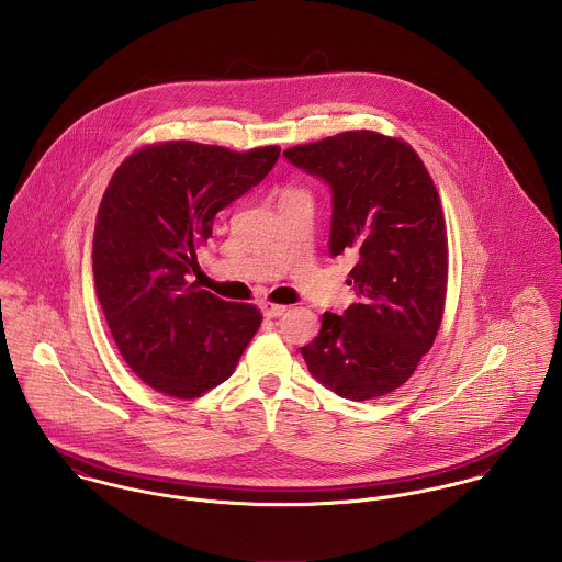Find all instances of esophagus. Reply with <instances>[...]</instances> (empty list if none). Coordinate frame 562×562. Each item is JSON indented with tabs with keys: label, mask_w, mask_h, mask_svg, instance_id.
Here are the masks:
<instances>
[{
	"label": "esophagus",
	"mask_w": 562,
	"mask_h": 562,
	"mask_svg": "<svg viewBox=\"0 0 562 562\" xmlns=\"http://www.w3.org/2000/svg\"><path fill=\"white\" fill-rule=\"evenodd\" d=\"M261 312L266 318H279L285 314L283 305H274V303H261Z\"/></svg>",
	"instance_id": "1"
}]
</instances>
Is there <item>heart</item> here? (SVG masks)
Masks as SVG:
<instances>
[{
	"label": "heart",
	"mask_w": 562,
	"mask_h": 562,
	"mask_svg": "<svg viewBox=\"0 0 562 562\" xmlns=\"http://www.w3.org/2000/svg\"><path fill=\"white\" fill-rule=\"evenodd\" d=\"M288 194H292V192H288Z\"/></svg>",
	"instance_id": "obj_1"
}]
</instances>
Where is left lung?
I'll use <instances>...</instances> for the list:
<instances>
[{
  "label": "left lung",
  "mask_w": 562,
  "mask_h": 562,
  "mask_svg": "<svg viewBox=\"0 0 562 562\" xmlns=\"http://www.w3.org/2000/svg\"><path fill=\"white\" fill-rule=\"evenodd\" d=\"M283 156L330 188V257H359L348 279L359 301L341 316L326 312L301 352L337 396H385L415 372L443 316L448 238L437 188L406 143L368 130Z\"/></svg>",
  "instance_id": "1"
}]
</instances>
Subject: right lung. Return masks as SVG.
<instances>
[{"label":"right lung","mask_w":562,"mask_h":562,"mask_svg":"<svg viewBox=\"0 0 562 562\" xmlns=\"http://www.w3.org/2000/svg\"><path fill=\"white\" fill-rule=\"evenodd\" d=\"M279 154L170 140L114 170L94 225V290L119 352L156 392L196 398L221 385L257 333V307L227 303L188 274L216 214L257 186Z\"/></svg>","instance_id":"obj_1"}]
</instances>
